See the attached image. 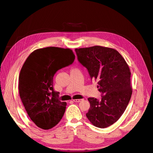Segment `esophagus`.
I'll return each mask as SVG.
<instances>
[{
	"mask_svg": "<svg viewBox=\"0 0 153 153\" xmlns=\"http://www.w3.org/2000/svg\"><path fill=\"white\" fill-rule=\"evenodd\" d=\"M73 101L74 102H80V101H82V100H79V99H75V100H73Z\"/></svg>",
	"mask_w": 153,
	"mask_h": 153,
	"instance_id": "34e87169",
	"label": "esophagus"
}]
</instances>
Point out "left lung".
<instances>
[{"mask_svg": "<svg viewBox=\"0 0 153 153\" xmlns=\"http://www.w3.org/2000/svg\"><path fill=\"white\" fill-rule=\"evenodd\" d=\"M78 60L85 66L91 80L98 81L101 100L89 98L86 116L94 126L105 128L116 122L124 112L132 94L131 71L116 50L94 47L76 48Z\"/></svg>", "mask_w": 153, "mask_h": 153, "instance_id": "obj_1", "label": "left lung"}]
</instances>
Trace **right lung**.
Here are the masks:
<instances>
[{"mask_svg": "<svg viewBox=\"0 0 153 153\" xmlns=\"http://www.w3.org/2000/svg\"><path fill=\"white\" fill-rule=\"evenodd\" d=\"M75 59L71 49L50 47L34 50L23 64L18 78L19 94L27 114L38 127L51 129L62 118L67 104L59 100L53 78Z\"/></svg>", "mask_w": 153, "mask_h": 153, "instance_id": "add662e5", "label": "right lung"}]
</instances>
